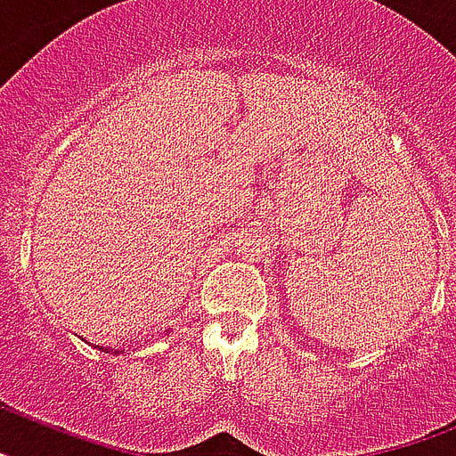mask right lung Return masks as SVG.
Listing matches in <instances>:
<instances>
[{
	"instance_id": "right-lung-1",
	"label": "right lung",
	"mask_w": 456,
	"mask_h": 456,
	"mask_svg": "<svg viewBox=\"0 0 456 456\" xmlns=\"http://www.w3.org/2000/svg\"><path fill=\"white\" fill-rule=\"evenodd\" d=\"M104 352H107V349H104Z\"/></svg>"
}]
</instances>
